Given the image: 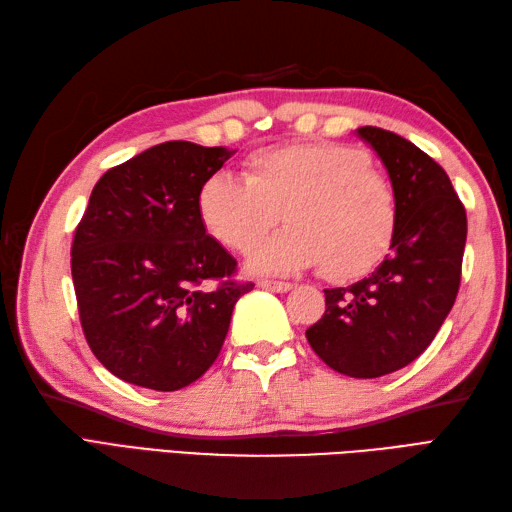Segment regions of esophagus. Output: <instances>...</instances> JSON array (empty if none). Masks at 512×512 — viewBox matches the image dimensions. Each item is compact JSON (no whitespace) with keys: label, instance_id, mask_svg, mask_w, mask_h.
<instances>
[{"label":"esophagus","instance_id":"esophagus-1","mask_svg":"<svg viewBox=\"0 0 512 512\" xmlns=\"http://www.w3.org/2000/svg\"><path fill=\"white\" fill-rule=\"evenodd\" d=\"M257 286L264 288V290H273V292H288V290H292V284H288V281H268V279H262Z\"/></svg>","mask_w":512,"mask_h":512}]
</instances>
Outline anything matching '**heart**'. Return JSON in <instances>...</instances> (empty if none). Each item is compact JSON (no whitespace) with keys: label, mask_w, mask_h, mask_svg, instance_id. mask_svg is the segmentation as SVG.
<instances>
[{"label":"heart","mask_w":512,"mask_h":512,"mask_svg":"<svg viewBox=\"0 0 512 512\" xmlns=\"http://www.w3.org/2000/svg\"><path fill=\"white\" fill-rule=\"evenodd\" d=\"M288 222L250 257L257 273H292L321 264L343 279L385 253L396 224L389 180L361 149L297 143L246 160L244 180L215 173L198 191V215L226 248L248 253L279 222Z\"/></svg>","instance_id":"obj_1"}]
</instances>
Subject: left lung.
Masks as SVG:
<instances>
[{
    "label": "left lung",
    "instance_id": "8db88e82",
    "mask_svg": "<svg viewBox=\"0 0 512 512\" xmlns=\"http://www.w3.org/2000/svg\"><path fill=\"white\" fill-rule=\"evenodd\" d=\"M396 198L389 253L372 275L328 288L323 317L306 330L325 365L352 378L396 372L427 350L458 297L466 211L436 160L402 136L358 127Z\"/></svg>",
    "mask_w": 512,
    "mask_h": 512
}]
</instances>
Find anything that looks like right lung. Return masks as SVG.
Wrapping results in <instances>:
<instances>
[{"label":"right lung","instance_id":"obj_1","mask_svg":"<svg viewBox=\"0 0 512 512\" xmlns=\"http://www.w3.org/2000/svg\"><path fill=\"white\" fill-rule=\"evenodd\" d=\"M235 151L169 140L103 173L72 242L90 350L125 383L176 391L220 354L253 284L198 215V191ZM209 280H217L211 287Z\"/></svg>","mask_w":512,"mask_h":512}]
</instances>
